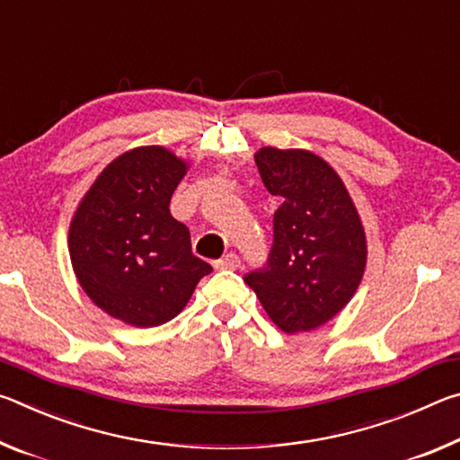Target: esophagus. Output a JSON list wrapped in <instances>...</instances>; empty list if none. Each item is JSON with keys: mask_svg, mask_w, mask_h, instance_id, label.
Listing matches in <instances>:
<instances>
[{"mask_svg": "<svg viewBox=\"0 0 460 460\" xmlns=\"http://www.w3.org/2000/svg\"><path fill=\"white\" fill-rule=\"evenodd\" d=\"M241 266V261L235 253H227L223 255L221 260L215 261V270H237Z\"/></svg>", "mask_w": 460, "mask_h": 460, "instance_id": "1", "label": "esophagus"}]
</instances>
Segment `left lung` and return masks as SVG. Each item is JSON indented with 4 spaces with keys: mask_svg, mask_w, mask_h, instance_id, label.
Here are the masks:
<instances>
[{
    "mask_svg": "<svg viewBox=\"0 0 460 460\" xmlns=\"http://www.w3.org/2000/svg\"><path fill=\"white\" fill-rule=\"evenodd\" d=\"M255 164L282 205L266 266L243 279L278 329L313 331L341 313L361 282L363 225L339 174L316 154L261 147Z\"/></svg>",
    "mask_w": 460,
    "mask_h": 460,
    "instance_id": "left-lung-1",
    "label": "left lung"
}]
</instances>
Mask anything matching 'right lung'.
I'll return each instance as SVG.
<instances>
[{
	"label": "right lung",
	"mask_w": 460,
	"mask_h": 460,
	"mask_svg": "<svg viewBox=\"0 0 460 460\" xmlns=\"http://www.w3.org/2000/svg\"><path fill=\"white\" fill-rule=\"evenodd\" d=\"M186 164L160 146L121 154L99 174L68 231L76 279L119 321L150 329L190 300L213 268L190 249V231L170 215Z\"/></svg>",
	"instance_id": "1"
}]
</instances>
